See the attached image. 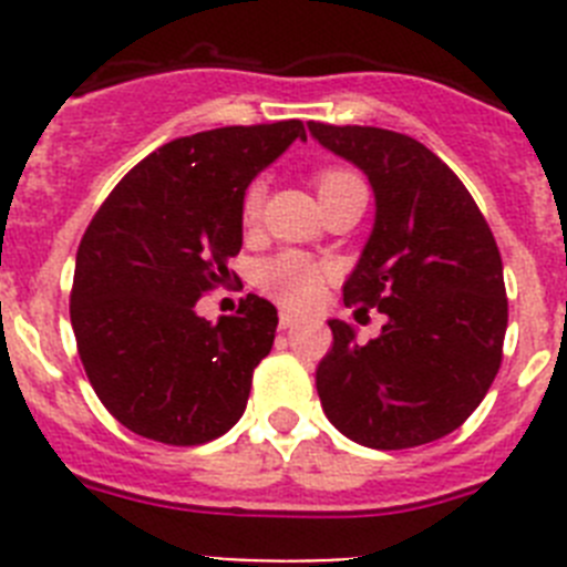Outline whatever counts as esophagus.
Segmentation results:
<instances>
[{"label":"esophagus","instance_id":"esophagus-1","mask_svg":"<svg viewBox=\"0 0 567 567\" xmlns=\"http://www.w3.org/2000/svg\"><path fill=\"white\" fill-rule=\"evenodd\" d=\"M278 323H280V329H284V332H287V329H295V327H298L300 318H298V315H292V312H280Z\"/></svg>","mask_w":567,"mask_h":567}]
</instances>
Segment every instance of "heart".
<instances>
[{"label": "heart", "instance_id": "obj_1", "mask_svg": "<svg viewBox=\"0 0 567 567\" xmlns=\"http://www.w3.org/2000/svg\"><path fill=\"white\" fill-rule=\"evenodd\" d=\"M349 182H358V175L340 167H327L315 175L320 198H327L329 193H334V189H340ZM260 202H264V184L252 182L247 193H244V198H240V218H244V224L255 221ZM327 278L329 269L323 264L300 252L272 255V258L260 260L258 267H255V287L289 309L312 307L315 300L320 298V292H323V287H327Z\"/></svg>", "mask_w": 567, "mask_h": 567}]
</instances>
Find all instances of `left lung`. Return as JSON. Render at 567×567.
Segmentation results:
<instances>
[{
    "mask_svg": "<svg viewBox=\"0 0 567 567\" xmlns=\"http://www.w3.org/2000/svg\"><path fill=\"white\" fill-rule=\"evenodd\" d=\"M374 189V227L343 284L346 307L385 315L354 340L329 320L332 349L315 383L340 434L398 452L452 434L483 403L508 327L503 258L465 184L417 138L394 130L309 122Z\"/></svg>",
    "mask_w": 567,
    "mask_h": 567,
    "instance_id": "obj_1",
    "label": "left lung"
}]
</instances>
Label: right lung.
I'll use <instances>...</instances> for the list:
<instances>
[{"label": "right lung", "instance_id": "1", "mask_svg": "<svg viewBox=\"0 0 567 567\" xmlns=\"http://www.w3.org/2000/svg\"><path fill=\"white\" fill-rule=\"evenodd\" d=\"M298 118L184 135L135 164L76 252L70 323L93 392L130 432L167 445L221 437L247 409L278 309L258 295L218 323L195 315L240 252V198Z\"/></svg>", "mask_w": 567, "mask_h": 567}]
</instances>
